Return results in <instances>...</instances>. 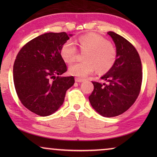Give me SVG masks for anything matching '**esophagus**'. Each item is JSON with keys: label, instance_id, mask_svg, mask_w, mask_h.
<instances>
[{"label": "esophagus", "instance_id": "34e87169", "mask_svg": "<svg viewBox=\"0 0 157 157\" xmlns=\"http://www.w3.org/2000/svg\"><path fill=\"white\" fill-rule=\"evenodd\" d=\"M84 80H85V79L78 78V77H76V78H75V81H76V82H83V81Z\"/></svg>", "mask_w": 157, "mask_h": 157}]
</instances>
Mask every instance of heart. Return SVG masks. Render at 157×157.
Masks as SVG:
<instances>
[{"label":"heart","instance_id":"heart-1","mask_svg":"<svg viewBox=\"0 0 157 157\" xmlns=\"http://www.w3.org/2000/svg\"><path fill=\"white\" fill-rule=\"evenodd\" d=\"M81 51L86 52L84 62L76 63L69 67L73 76L85 77L97 69L99 73L109 71L117 61L115 47L106 38L96 33H88L78 38ZM78 49L71 40L64 43L61 48V56L66 63H72L76 59Z\"/></svg>","mask_w":157,"mask_h":157}]
</instances>
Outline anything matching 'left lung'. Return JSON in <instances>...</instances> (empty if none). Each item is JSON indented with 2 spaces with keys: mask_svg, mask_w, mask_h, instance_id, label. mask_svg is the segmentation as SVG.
<instances>
[{
  "mask_svg": "<svg viewBox=\"0 0 157 157\" xmlns=\"http://www.w3.org/2000/svg\"><path fill=\"white\" fill-rule=\"evenodd\" d=\"M117 48L114 65L101 78L106 83L92 81L94 89L89 99L103 117H113L127 111L141 91V62L134 46L121 36L109 31Z\"/></svg>",
  "mask_w": 157,
  "mask_h": 157,
  "instance_id": "1",
  "label": "left lung"
}]
</instances>
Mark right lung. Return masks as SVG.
Returning <instances> with one entry per match:
<instances>
[{
    "label": "right lung",
    "instance_id": "obj_1",
    "mask_svg": "<svg viewBox=\"0 0 157 157\" xmlns=\"http://www.w3.org/2000/svg\"><path fill=\"white\" fill-rule=\"evenodd\" d=\"M66 32L47 33L24 45L13 65V82L21 102L40 117L52 114L63 104L74 76H59L67 71L61 48L69 39Z\"/></svg>",
    "mask_w": 157,
    "mask_h": 157
}]
</instances>
